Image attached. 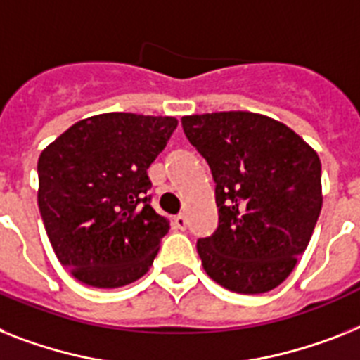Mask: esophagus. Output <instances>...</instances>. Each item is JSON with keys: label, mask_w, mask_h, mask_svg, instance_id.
<instances>
[{"label": "esophagus", "mask_w": 360, "mask_h": 360, "mask_svg": "<svg viewBox=\"0 0 360 360\" xmlns=\"http://www.w3.org/2000/svg\"><path fill=\"white\" fill-rule=\"evenodd\" d=\"M174 228H176V230H186L187 228V219L184 215H178V217H174Z\"/></svg>", "instance_id": "1"}]
</instances>
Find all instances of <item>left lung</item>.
Here are the masks:
<instances>
[{
    "label": "left lung",
    "instance_id": "8db88e82",
    "mask_svg": "<svg viewBox=\"0 0 360 360\" xmlns=\"http://www.w3.org/2000/svg\"><path fill=\"white\" fill-rule=\"evenodd\" d=\"M182 127L217 184L219 228L197 243L206 274L231 292L276 289L319 221V154L287 124L254 112L184 115Z\"/></svg>",
    "mask_w": 360,
    "mask_h": 360
}]
</instances>
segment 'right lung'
Wrapping results in <instances>:
<instances>
[{"instance_id": "1", "label": "right lung", "mask_w": 360, "mask_h": 360, "mask_svg": "<svg viewBox=\"0 0 360 360\" xmlns=\"http://www.w3.org/2000/svg\"><path fill=\"white\" fill-rule=\"evenodd\" d=\"M176 124L169 115L108 112L77 121L41 150V221L80 283L117 289L150 269L169 221L145 197L147 169Z\"/></svg>"}]
</instances>
